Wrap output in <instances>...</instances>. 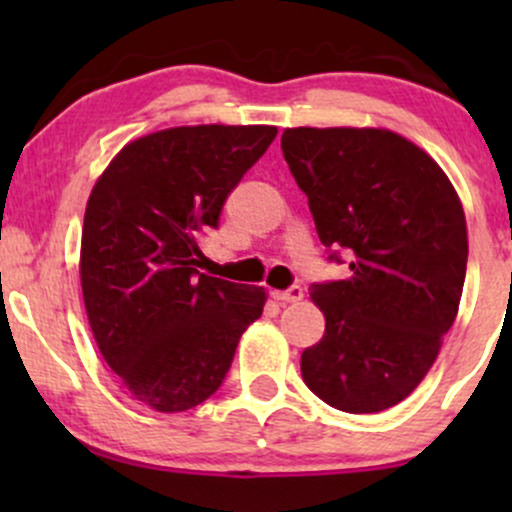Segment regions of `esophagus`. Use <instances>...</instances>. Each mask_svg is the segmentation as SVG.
<instances>
[{
	"mask_svg": "<svg viewBox=\"0 0 512 512\" xmlns=\"http://www.w3.org/2000/svg\"><path fill=\"white\" fill-rule=\"evenodd\" d=\"M272 296H274V301H279V303H298L303 298V289L301 286H291V289H286V291H272Z\"/></svg>",
	"mask_w": 512,
	"mask_h": 512,
	"instance_id": "1",
	"label": "esophagus"
}]
</instances>
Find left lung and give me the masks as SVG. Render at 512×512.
Instances as JSON below:
<instances>
[{"label":"left lung","instance_id":"obj_1","mask_svg":"<svg viewBox=\"0 0 512 512\" xmlns=\"http://www.w3.org/2000/svg\"><path fill=\"white\" fill-rule=\"evenodd\" d=\"M281 151L325 248L349 276L313 284L325 334L303 351L305 385L349 414L402 402L426 378L460 308L467 221L443 168L378 127H291Z\"/></svg>","mask_w":512,"mask_h":512}]
</instances>
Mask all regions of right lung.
<instances>
[{
	"label": "right lung",
	"mask_w": 512,
	"mask_h": 512,
	"mask_svg": "<svg viewBox=\"0 0 512 512\" xmlns=\"http://www.w3.org/2000/svg\"><path fill=\"white\" fill-rule=\"evenodd\" d=\"M274 137L272 125L161 129L122 146L93 185L79 260L88 325L146 407L175 414L214 395L262 315V286L199 272V238Z\"/></svg>",
	"instance_id": "obj_1"
}]
</instances>
